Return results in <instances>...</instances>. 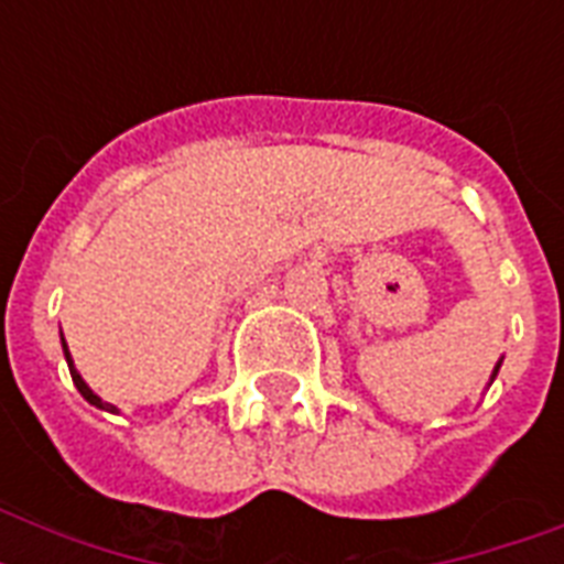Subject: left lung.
Wrapping results in <instances>:
<instances>
[{"mask_svg": "<svg viewBox=\"0 0 564 564\" xmlns=\"http://www.w3.org/2000/svg\"><path fill=\"white\" fill-rule=\"evenodd\" d=\"M498 369H500V362H498V366H495V375H498ZM495 375H491V380H495Z\"/></svg>", "mask_w": 564, "mask_h": 564, "instance_id": "left-lung-1", "label": "left lung"}]
</instances>
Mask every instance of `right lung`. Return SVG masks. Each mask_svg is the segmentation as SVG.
<instances>
[{"label": "right lung", "mask_w": 564, "mask_h": 564, "mask_svg": "<svg viewBox=\"0 0 564 564\" xmlns=\"http://www.w3.org/2000/svg\"><path fill=\"white\" fill-rule=\"evenodd\" d=\"M61 345H64V357H66V366H69V375H73V383H75V389H78V392H82V398L87 403H93V406H99V410H108V412H117V406H113V403H105L99 398V394L93 392L90 386L84 383V377L78 375V369H75V362H73V357H69V348H66V343H64V334H61Z\"/></svg>", "instance_id": "obj_1"}]
</instances>
